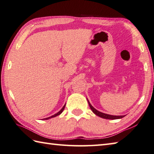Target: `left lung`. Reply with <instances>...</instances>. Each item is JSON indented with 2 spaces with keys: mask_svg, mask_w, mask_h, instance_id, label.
<instances>
[{
  "mask_svg": "<svg viewBox=\"0 0 154 154\" xmlns=\"http://www.w3.org/2000/svg\"><path fill=\"white\" fill-rule=\"evenodd\" d=\"M88 102L89 106H90L91 109H92V111L96 115L98 116H100V118H104V119H109V120H116V119L122 118L125 116H112V115L104 114V113L100 112L98 110H96V109L94 108H93V106L90 104V103L89 102L88 100Z\"/></svg>",
  "mask_w": 154,
  "mask_h": 154,
  "instance_id": "left-lung-1",
  "label": "left lung"
}]
</instances>
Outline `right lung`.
Segmentation results:
<instances>
[{
  "label": "right lung",
  "mask_w": 154,
  "mask_h": 154,
  "mask_svg": "<svg viewBox=\"0 0 154 154\" xmlns=\"http://www.w3.org/2000/svg\"><path fill=\"white\" fill-rule=\"evenodd\" d=\"M64 108H65V105L63 106V108H62L60 110L58 113H56V114H54V115H53V116H51V117H49V118H45V119H44V120H48V119H49V118H54V117H56V116H58V115H60L61 114V113L63 112V110H64Z\"/></svg>",
  "instance_id": "right-lung-1"
}]
</instances>
